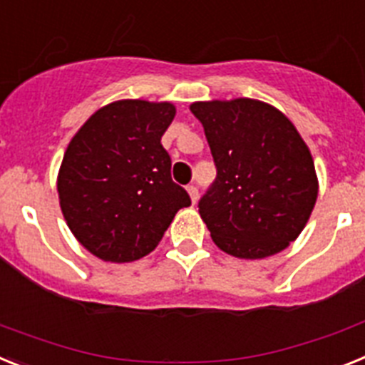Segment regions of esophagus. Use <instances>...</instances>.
<instances>
[{"label": "esophagus", "mask_w": 365, "mask_h": 365, "mask_svg": "<svg viewBox=\"0 0 365 365\" xmlns=\"http://www.w3.org/2000/svg\"><path fill=\"white\" fill-rule=\"evenodd\" d=\"M187 192H189L192 204H195V202L198 200V187H196L195 183H191V185H187Z\"/></svg>", "instance_id": "34e87169"}]
</instances>
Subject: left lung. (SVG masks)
I'll list each match as a JSON object with an SVG mask.
<instances>
[{"label":"left lung","mask_w":365,"mask_h":365,"mask_svg":"<svg viewBox=\"0 0 365 365\" xmlns=\"http://www.w3.org/2000/svg\"><path fill=\"white\" fill-rule=\"evenodd\" d=\"M217 178L198 211L218 248L240 259L279 253L297 239L316 198L314 161L296 126L253 99L191 104Z\"/></svg>","instance_id":"left-lung-1"}]
</instances>
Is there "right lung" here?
<instances>
[{"label":"right lung","instance_id":"1","mask_svg":"<svg viewBox=\"0 0 365 365\" xmlns=\"http://www.w3.org/2000/svg\"><path fill=\"white\" fill-rule=\"evenodd\" d=\"M174 115L170 103L117 101L95 112L66 150L60 207L73 235L103 261L145 257L191 205L161 145Z\"/></svg>","mask_w":365,"mask_h":365}]
</instances>
